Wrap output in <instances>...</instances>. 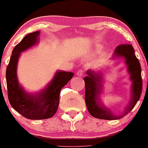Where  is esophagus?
Wrapping results in <instances>:
<instances>
[{
    "label": "esophagus",
    "mask_w": 148,
    "mask_h": 148,
    "mask_svg": "<svg viewBox=\"0 0 148 148\" xmlns=\"http://www.w3.org/2000/svg\"><path fill=\"white\" fill-rule=\"evenodd\" d=\"M84 69H79V70L77 71V74L78 76H79V77H82V76L84 75Z\"/></svg>",
    "instance_id": "obj_1"
}]
</instances>
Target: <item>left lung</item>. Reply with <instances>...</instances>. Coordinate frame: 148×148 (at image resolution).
<instances>
[{
    "instance_id": "1",
    "label": "left lung",
    "mask_w": 148,
    "mask_h": 148,
    "mask_svg": "<svg viewBox=\"0 0 148 148\" xmlns=\"http://www.w3.org/2000/svg\"><path fill=\"white\" fill-rule=\"evenodd\" d=\"M114 57H124L128 66L131 84V100L125 108L122 115H115L103 105L100 100L102 92V74L91 69L86 71L87 76L84 78L85 82V102L89 113L93 117L100 119L114 120L121 119L131 112L140 99L142 91L141 67L138 60L134 54V49L131 44H121L115 48Z\"/></svg>"
}]
</instances>
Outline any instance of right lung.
Returning <instances> with one entry per match:
<instances>
[{
    "instance_id": "right-lung-1",
    "label": "right lung",
    "mask_w": 148,
    "mask_h": 148,
    "mask_svg": "<svg viewBox=\"0 0 148 148\" xmlns=\"http://www.w3.org/2000/svg\"><path fill=\"white\" fill-rule=\"evenodd\" d=\"M40 32L27 34L14 47L6 69L8 96L11 106L29 119L51 118L56 113L60 103V94L74 76L70 71H58L44 90L36 95H29L19 85L17 78V64L20 53L38 41Z\"/></svg>"
}]
</instances>
